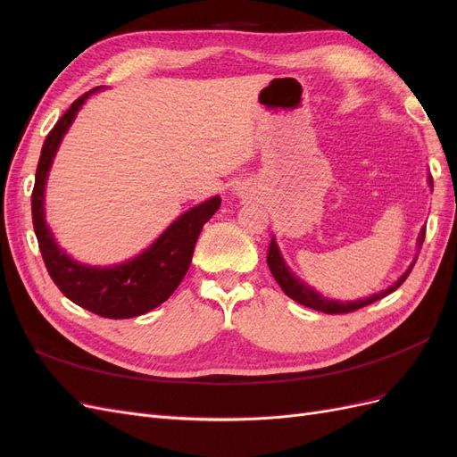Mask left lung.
Instances as JSON below:
<instances>
[{"instance_id":"obj_1","label":"left lung","mask_w":457,"mask_h":457,"mask_svg":"<svg viewBox=\"0 0 457 457\" xmlns=\"http://www.w3.org/2000/svg\"><path fill=\"white\" fill-rule=\"evenodd\" d=\"M428 183H431V187H433V179H431V177H428ZM423 240H425V228H421V232H420V238H418L420 247H421ZM416 261H418V257L413 259L410 269H408L403 276H400V278H398L393 286L383 289V292H379V294H376V295H371V297H366V299L345 301V303H343V301H334V299L322 297L320 294L314 292L312 287H309L305 282H301L299 278H295V276L292 274V270H289V269L286 267V262H284V259H282V255H280V250H278V245H276L274 238L270 240L269 253H267L269 269H270V272H272V276H274V280L278 282L280 287L284 289V294H286L287 297H292L294 301H297L299 305H305V307H309V309L320 311V312H326V314H345V312H353V311H358V309H362V307H366V305H371V303L379 301V299L385 297V295L393 294L395 289L403 286V282L408 278L411 269H413V265H416Z\"/></svg>"}]
</instances>
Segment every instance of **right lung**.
Segmentation results:
<instances>
[{
  "label": "right lung",
  "mask_w": 457,
  "mask_h": 457,
  "mask_svg": "<svg viewBox=\"0 0 457 457\" xmlns=\"http://www.w3.org/2000/svg\"><path fill=\"white\" fill-rule=\"evenodd\" d=\"M99 89L101 87H95L76 99L46 137L32 190V220L41 257L61 292L81 309L118 320V318L145 314L170 299L185 278L202 227L219 210L220 198L213 196L192 207L173 220L148 250L121 265L87 267L68 257L54 242L46 223V181L53 158L78 110L91 93Z\"/></svg>",
  "instance_id": "right-lung-1"
}]
</instances>
